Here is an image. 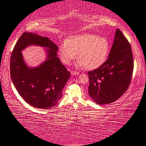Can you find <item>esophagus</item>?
<instances>
[{
    "instance_id": "1",
    "label": "esophagus",
    "mask_w": 146,
    "mask_h": 146,
    "mask_svg": "<svg viewBox=\"0 0 146 146\" xmlns=\"http://www.w3.org/2000/svg\"><path fill=\"white\" fill-rule=\"evenodd\" d=\"M78 71H71V75H78Z\"/></svg>"
}]
</instances>
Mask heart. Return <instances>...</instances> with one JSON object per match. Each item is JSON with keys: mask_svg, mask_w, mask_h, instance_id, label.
<instances>
[{"mask_svg": "<svg viewBox=\"0 0 146 146\" xmlns=\"http://www.w3.org/2000/svg\"><path fill=\"white\" fill-rule=\"evenodd\" d=\"M110 48V42L106 38L85 33L70 36L59 46L58 53L61 61L65 64H70L77 54L78 66L94 70L105 62Z\"/></svg>", "mask_w": 146, "mask_h": 146, "instance_id": "heart-1", "label": "heart"}]
</instances>
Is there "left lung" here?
I'll return each instance as SVG.
<instances>
[{"label": "left lung", "mask_w": 146, "mask_h": 146, "mask_svg": "<svg viewBox=\"0 0 146 146\" xmlns=\"http://www.w3.org/2000/svg\"><path fill=\"white\" fill-rule=\"evenodd\" d=\"M133 67L131 47L120 29H117L107 60L98 68L88 73L89 95L98 104L115 102L128 89Z\"/></svg>", "instance_id": "obj_1"}]
</instances>
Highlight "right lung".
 Wrapping results in <instances>:
<instances>
[{
  "label": "right lung",
  "mask_w": 146,
  "mask_h": 146,
  "mask_svg": "<svg viewBox=\"0 0 146 146\" xmlns=\"http://www.w3.org/2000/svg\"><path fill=\"white\" fill-rule=\"evenodd\" d=\"M30 45L44 47L46 60L36 68H29L21 51ZM58 47L48 37L24 32L15 46L10 58V75L21 97L33 107L49 109L62 97L70 73L57 57Z\"/></svg>",
  "instance_id": "add662e5"
}]
</instances>
